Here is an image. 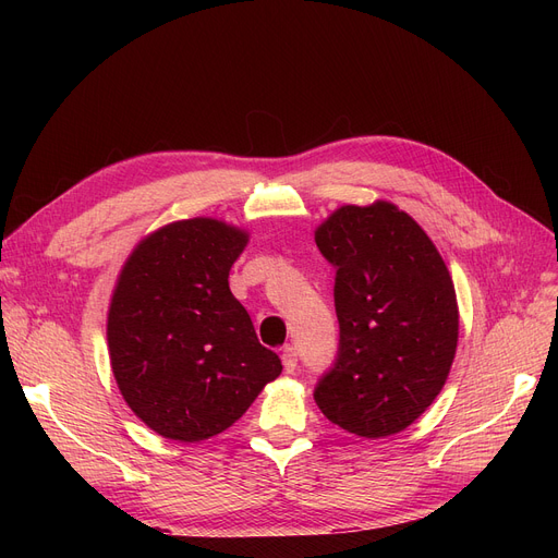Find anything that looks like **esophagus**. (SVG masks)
<instances>
[{"label":"esophagus","instance_id":"esophagus-1","mask_svg":"<svg viewBox=\"0 0 558 558\" xmlns=\"http://www.w3.org/2000/svg\"><path fill=\"white\" fill-rule=\"evenodd\" d=\"M296 364H299L296 348H294V345H287V348L282 350V366H284V371H287V373H294V371H296Z\"/></svg>","mask_w":558,"mask_h":558}]
</instances>
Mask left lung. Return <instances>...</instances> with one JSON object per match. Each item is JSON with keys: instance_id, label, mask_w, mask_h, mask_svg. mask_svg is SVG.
<instances>
[{"instance_id": "left-lung-1", "label": "left lung", "mask_w": 558, "mask_h": 558, "mask_svg": "<svg viewBox=\"0 0 558 558\" xmlns=\"http://www.w3.org/2000/svg\"><path fill=\"white\" fill-rule=\"evenodd\" d=\"M314 240L337 269L339 318V353L314 400L350 434H398L441 393L454 362L450 271L425 230L389 201L341 205Z\"/></svg>"}]
</instances>
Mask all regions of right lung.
Masks as SVG:
<instances>
[{"instance_id": "1", "label": "right lung", "mask_w": 558, "mask_h": 558, "mask_svg": "<svg viewBox=\"0 0 558 558\" xmlns=\"http://www.w3.org/2000/svg\"><path fill=\"white\" fill-rule=\"evenodd\" d=\"M246 244V230L219 219L173 221L146 234L117 278L112 375L133 414L171 441L221 434L282 371L228 287Z\"/></svg>"}]
</instances>
